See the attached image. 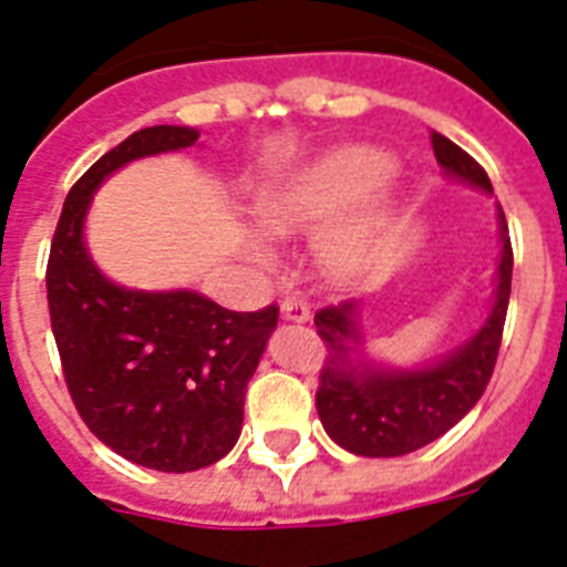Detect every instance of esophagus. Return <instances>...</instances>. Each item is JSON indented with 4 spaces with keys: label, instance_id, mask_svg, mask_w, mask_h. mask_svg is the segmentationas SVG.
Segmentation results:
<instances>
[{
    "label": "esophagus",
    "instance_id": "obj_1",
    "mask_svg": "<svg viewBox=\"0 0 567 567\" xmlns=\"http://www.w3.org/2000/svg\"><path fill=\"white\" fill-rule=\"evenodd\" d=\"M279 313H282L285 322H308L311 319V308L302 302L299 297H288L279 305Z\"/></svg>",
    "mask_w": 567,
    "mask_h": 567
}]
</instances>
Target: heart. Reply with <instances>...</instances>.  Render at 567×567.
Returning a JSON list of instances; mask_svg holds the SVG:
<instances>
[{
    "instance_id": "1",
    "label": "heart",
    "mask_w": 567,
    "mask_h": 567,
    "mask_svg": "<svg viewBox=\"0 0 567 567\" xmlns=\"http://www.w3.org/2000/svg\"><path fill=\"white\" fill-rule=\"evenodd\" d=\"M393 156L371 145H339L293 167L256 194V219L268 234L297 236L317 225L313 254L333 279H357L373 265L379 239L391 219L385 185ZM245 250L254 262H274V248L250 230Z\"/></svg>"
}]
</instances>
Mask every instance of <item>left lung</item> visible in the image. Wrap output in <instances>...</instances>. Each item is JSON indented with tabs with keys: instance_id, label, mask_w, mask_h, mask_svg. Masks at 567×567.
<instances>
[{
	"instance_id": "obj_1",
	"label": "left lung",
	"mask_w": 567,
	"mask_h": 567,
	"mask_svg": "<svg viewBox=\"0 0 567 567\" xmlns=\"http://www.w3.org/2000/svg\"><path fill=\"white\" fill-rule=\"evenodd\" d=\"M433 154L451 182L494 194L488 174L460 145L433 134ZM496 225L502 250L488 317L465 342L440 357L416 365H391L373 357L359 319V299L317 313L313 322L319 337L328 342L317 411L324 433L344 451L359 456H405L440 440L480 402L499 353L514 274L508 223L502 208H496Z\"/></svg>"
}]
</instances>
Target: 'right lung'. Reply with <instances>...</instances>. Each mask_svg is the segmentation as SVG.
Masks as SVG:
<instances>
[{
    "instance_id": "obj_1",
    "label": "right lung",
    "mask_w": 567,
    "mask_h": 567,
    "mask_svg": "<svg viewBox=\"0 0 567 567\" xmlns=\"http://www.w3.org/2000/svg\"><path fill=\"white\" fill-rule=\"evenodd\" d=\"M194 145L196 127L154 125L93 162L68 194L48 259L51 328L79 416L111 451L165 474L214 465L236 445L279 311H228L190 288L116 285L93 262L85 223L116 171Z\"/></svg>"
}]
</instances>
